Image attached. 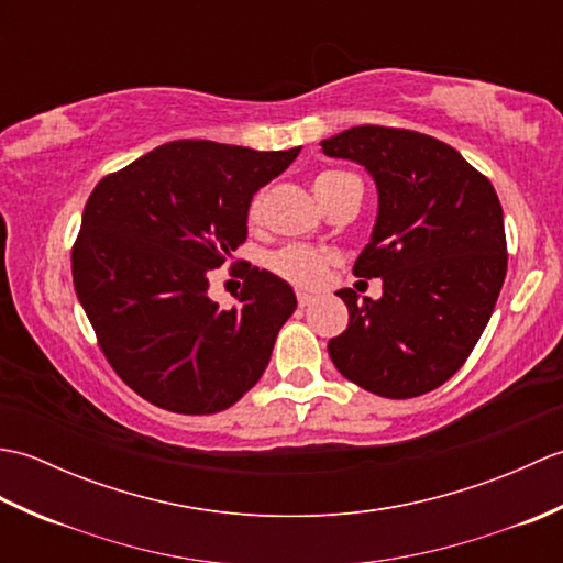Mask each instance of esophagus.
<instances>
[{"instance_id": "34e87169", "label": "esophagus", "mask_w": 563, "mask_h": 563, "mask_svg": "<svg viewBox=\"0 0 563 563\" xmlns=\"http://www.w3.org/2000/svg\"><path fill=\"white\" fill-rule=\"evenodd\" d=\"M314 302V297L312 295H307V292H297V305L300 307H309Z\"/></svg>"}]
</instances>
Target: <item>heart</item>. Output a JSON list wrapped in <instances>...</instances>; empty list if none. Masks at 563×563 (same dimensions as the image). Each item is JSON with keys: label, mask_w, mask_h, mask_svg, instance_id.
<instances>
[{"label": "heart", "mask_w": 563, "mask_h": 563, "mask_svg": "<svg viewBox=\"0 0 563 563\" xmlns=\"http://www.w3.org/2000/svg\"><path fill=\"white\" fill-rule=\"evenodd\" d=\"M353 178V174L349 172H321L314 176L312 188L319 198L321 206L336 194V190ZM261 210H263V196H256L251 200L249 206V224H258L261 220ZM271 266L273 271L285 278L288 283L297 285V288H305V290H312L319 288L321 283L327 278V271H329V258L324 254H319V251L309 249V246H288L278 251L271 258Z\"/></svg>", "instance_id": "obj_1"}]
</instances>
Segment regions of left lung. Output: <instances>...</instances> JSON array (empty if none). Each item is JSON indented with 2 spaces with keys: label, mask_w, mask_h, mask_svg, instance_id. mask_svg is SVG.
I'll return each mask as SVG.
<instances>
[{
  "label": "left lung",
  "mask_w": 563,
  "mask_h": 563,
  "mask_svg": "<svg viewBox=\"0 0 563 563\" xmlns=\"http://www.w3.org/2000/svg\"><path fill=\"white\" fill-rule=\"evenodd\" d=\"M321 152L373 176L377 220L353 273L382 278L379 300L336 292L351 319L329 341L331 361L379 397H421L464 365L504 288L496 190L457 150L413 130L357 125Z\"/></svg>",
  "instance_id": "1"
}]
</instances>
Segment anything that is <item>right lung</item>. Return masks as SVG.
Masks as SVG:
<instances>
[{"label": "right lung", "instance_id": "add662e5", "mask_svg": "<svg viewBox=\"0 0 563 563\" xmlns=\"http://www.w3.org/2000/svg\"><path fill=\"white\" fill-rule=\"evenodd\" d=\"M297 154L176 140L91 190L71 278L103 355L142 399L176 413H218L261 379L297 307L295 290L246 266L239 305L220 309L208 275L246 239L256 190Z\"/></svg>", "mask_w": 563, "mask_h": 563}]
</instances>
